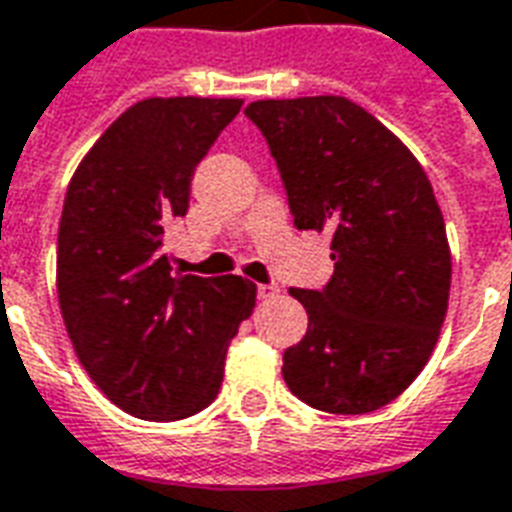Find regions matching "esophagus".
<instances>
[{
  "label": "esophagus",
  "mask_w": 512,
  "mask_h": 512,
  "mask_svg": "<svg viewBox=\"0 0 512 512\" xmlns=\"http://www.w3.org/2000/svg\"><path fill=\"white\" fill-rule=\"evenodd\" d=\"M256 294H259V300H272V297L281 294V289H278L275 283H259V286H256Z\"/></svg>",
  "instance_id": "obj_1"
}]
</instances>
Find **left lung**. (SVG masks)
Wrapping results in <instances>:
<instances>
[{
	"label": "left lung",
	"mask_w": 512,
	"mask_h": 512,
	"mask_svg": "<svg viewBox=\"0 0 512 512\" xmlns=\"http://www.w3.org/2000/svg\"><path fill=\"white\" fill-rule=\"evenodd\" d=\"M297 229L330 231L322 292L289 289L308 333L283 352L302 404L365 414L395 401L434 352L450 297V245L423 166L393 130L338 95L256 100Z\"/></svg>",
	"instance_id": "8db88e82"
}]
</instances>
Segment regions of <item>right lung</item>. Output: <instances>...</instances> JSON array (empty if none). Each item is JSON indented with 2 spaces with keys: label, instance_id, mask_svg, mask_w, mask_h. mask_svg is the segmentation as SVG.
<instances>
[{
  "label": "right lung",
  "instance_id": "1",
  "mask_svg": "<svg viewBox=\"0 0 512 512\" xmlns=\"http://www.w3.org/2000/svg\"><path fill=\"white\" fill-rule=\"evenodd\" d=\"M237 98H149L92 144L67 185L57 294L89 379L122 412L171 423L215 401L231 338L256 305L240 275H171L163 231L240 114Z\"/></svg>",
  "mask_w": 512,
  "mask_h": 512
}]
</instances>
